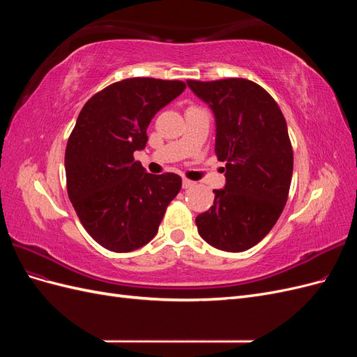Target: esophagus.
I'll return each instance as SVG.
<instances>
[{"label":"esophagus","instance_id":"1","mask_svg":"<svg viewBox=\"0 0 357 357\" xmlns=\"http://www.w3.org/2000/svg\"><path fill=\"white\" fill-rule=\"evenodd\" d=\"M183 189H189V188H192L193 185H195V181H190V180H188V178H183Z\"/></svg>","mask_w":357,"mask_h":357}]
</instances>
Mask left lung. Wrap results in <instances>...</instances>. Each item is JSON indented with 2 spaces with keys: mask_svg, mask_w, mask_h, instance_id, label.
<instances>
[{
  "mask_svg": "<svg viewBox=\"0 0 357 357\" xmlns=\"http://www.w3.org/2000/svg\"><path fill=\"white\" fill-rule=\"evenodd\" d=\"M188 86L213 112L214 152L226 162V183L195 219L198 232L219 250H248L273 229L287 201L294 152L284 116L250 80H188Z\"/></svg>",
  "mask_w": 357,
  "mask_h": 357,
  "instance_id": "left-lung-1",
  "label": "left lung"
}]
</instances>
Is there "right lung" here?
Wrapping results in <instances>:
<instances>
[{
    "label": "right lung",
    "instance_id": "right-lung-1",
    "mask_svg": "<svg viewBox=\"0 0 357 357\" xmlns=\"http://www.w3.org/2000/svg\"><path fill=\"white\" fill-rule=\"evenodd\" d=\"M186 89L178 80L134 77L107 86L84 104L68 138V197L84 229L116 253L146 245L181 189L172 172L149 174L134 160L153 116Z\"/></svg>",
    "mask_w": 357,
    "mask_h": 357
}]
</instances>
